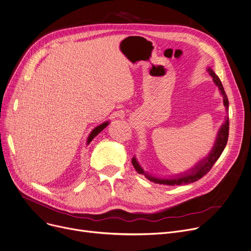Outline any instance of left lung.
<instances>
[{"mask_svg":"<svg viewBox=\"0 0 251 251\" xmlns=\"http://www.w3.org/2000/svg\"><path fill=\"white\" fill-rule=\"evenodd\" d=\"M208 72L212 77H213V80H214L215 84L219 87V90L223 96L224 105H225L226 109L228 110V106H229L228 99H227V95L225 93L224 87L219 79V77L214 73L213 70L210 68H208ZM228 134H229V118L227 117L225 124L221 126V128L218 132V137L216 139L215 145L213 147V150H212L211 152L209 153V156L205 160H203L199 164H197V166L195 168H193L190 172H188L187 174L177 176V178H175V179H158L155 177H151L150 175L146 174L144 170L141 168V166L139 165V163L134 158H132L131 164L139 174H144L149 180L152 181L153 183H157V184L175 186V185H183V184H189V183L196 182L197 180H199L203 176H205L207 173L212 169V167H213V165L216 163V161L219 159L222 151H224V149L226 147V144L228 141Z\"/></svg>","mask_w":251,"mask_h":251,"instance_id":"obj_1","label":"left lung"}]
</instances>
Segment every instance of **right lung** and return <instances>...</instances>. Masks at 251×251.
Wrapping results in <instances>:
<instances>
[{
  "label": "right lung",
  "instance_id": "right-lung-1",
  "mask_svg": "<svg viewBox=\"0 0 251 251\" xmlns=\"http://www.w3.org/2000/svg\"><path fill=\"white\" fill-rule=\"evenodd\" d=\"M108 125V123H104V124H102V125H100V126H99L98 127H95L92 131H91V133H90V136L88 137V140H87V143L89 144L96 136H98V134L106 126Z\"/></svg>",
  "mask_w": 251,
  "mask_h": 251
}]
</instances>
